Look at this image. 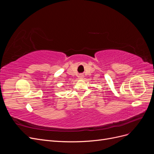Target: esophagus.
Masks as SVG:
<instances>
[{"instance_id": "1", "label": "esophagus", "mask_w": 154, "mask_h": 154, "mask_svg": "<svg viewBox=\"0 0 154 154\" xmlns=\"http://www.w3.org/2000/svg\"><path fill=\"white\" fill-rule=\"evenodd\" d=\"M79 78H80V79H82L83 78V76L82 75H80V76H79Z\"/></svg>"}]
</instances>
